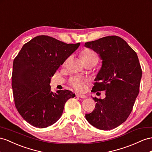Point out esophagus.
Returning <instances> with one entry per match:
<instances>
[{
  "label": "esophagus",
  "instance_id": "34e87169",
  "mask_svg": "<svg viewBox=\"0 0 152 152\" xmlns=\"http://www.w3.org/2000/svg\"><path fill=\"white\" fill-rule=\"evenodd\" d=\"M76 96L78 97V98H86V97H87L85 95L81 94H76Z\"/></svg>",
  "mask_w": 152,
  "mask_h": 152
}]
</instances>
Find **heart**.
<instances>
[{
    "instance_id": "b5f03b06",
    "label": "heart",
    "mask_w": 152,
    "mask_h": 152,
    "mask_svg": "<svg viewBox=\"0 0 152 152\" xmlns=\"http://www.w3.org/2000/svg\"><path fill=\"white\" fill-rule=\"evenodd\" d=\"M81 58L82 59L83 63L87 62H92L96 64L99 60V57L98 54L94 50L90 49H85L81 53ZM71 84L72 86L77 90L81 91L83 89V85L84 81L78 77H74L71 80Z\"/></svg>"
}]
</instances>
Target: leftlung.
Instances as JSON below:
<instances>
[{"label":"left lung","mask_w":152,"mask_h":152,"mask_svg":"<svg viewBox=\"0 0 152 152\" xmlns=\"http://www.w3.org/2000/svg\"><path fill=\"white\" fill-rule=\"evenodd\" d=\"M85 46L94 50L102 60L91 92L104 91L106 96L103 99L93 98L97 102L95 109L85 118L98 129H114L128 118L139 94L142 70L138 56L118 36L88 42Z\"/></svg>","instance_id":"left-lung-1"}]
</instances>
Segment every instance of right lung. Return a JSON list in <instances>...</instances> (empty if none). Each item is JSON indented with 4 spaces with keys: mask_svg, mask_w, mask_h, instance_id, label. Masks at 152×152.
I'll return each instance as SVG.
<instances>
[{
    "mask_svg": "<svg viewBox=\"0 0 152 152\" xmlns=\"http://www.w3.org/2000/svg\"><path fill=\"white\" fill-rule=\"evenodd\" d=\"M80 45L38 36L23 45L14 59L11 79L15 107L33 126L42 128L55 123L66 102L75 97L68 90L53 93L49 84L56 70Z\"/></svg>",
    "mask_w": 152,
    "mask_h": 152,
    "instance_id": "add662e5",
    "label": "right lung"
}]
</instances>
